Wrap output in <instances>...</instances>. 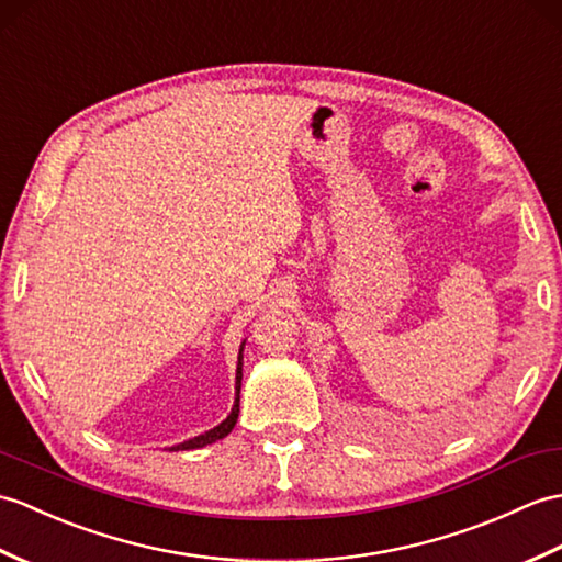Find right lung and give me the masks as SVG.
Here are the masks:
<instances>
[{
  "label": "right lung",
  "mask_w": 562,
  "mask_h": 562,
  "mask_svg": "<svg viewBox=\"0 0 562 562\" xmlns=\"http://www.w3.org/2000/svg\"><path fill=\"white\" fill-rule=\"evenodd\" d=\"M244 342H241V349H239V361H237V381H234V390H237V397H234V407H232V412H229V416L225 422H222L220 426H215V428H211V430H205V434H201V436H195V438H191V440H184V442H179V446H175V448H169V450H195V448H203V446H211V442H215V440H220V438H225L227 434H232V428H234V424H237V419H239V390H241V359H244Z\"/></svg>",
  "instance_id": "right-lung-1"
}]
</instances>
